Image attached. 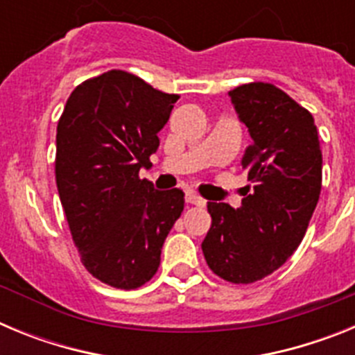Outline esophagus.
Segmentation results:
<instances>
[{
    "instance_id": "esophagus-1",
    "label": "esophagus",
    "mask_w": 355,
    "mask_h": 355,
    "mask_svg": "<svg viewBox=\"0 0 355 355\" xmlns=\"http://www.w3.org/2000/svg\"><path fill=\"white\" fill-rule=\"evenodd\" d=\"M187 202L190 205H196V206H205L206 200L196 192V190H187Z\"/></svg>"
}]
</instances>
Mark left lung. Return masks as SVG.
Returning <instances> with one entry per match:
<instances>
[{"label":"left lung","mask_w":355,"mask_h":355,"mask_svg":"<svg viewBox=\"0 0 355 355\" xmlns=\"http://www.w3.org/2000/svg\"><path fill=\"white\" fill-rule=\"evenodd\" d=\"M229 97L252 139L241 158L250 184L240 208L208 202L202 252L218 277L249 284L300 245L322 190V149L313 115L274 85H241Z\"/></svg>","instance_id":"8db88e82"}]
</instances>
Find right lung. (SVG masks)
Segmentation results:
<instances>
[{"instance_id":"obj_1","label":"right lung","mask_w":355,"mask_h":355,"mask_svg":"<svg viewBox=\"0 0 355 355\" xmlns=\"http://www.w3.org/2000/svg\"><path fill=\"white\" fill-rule=\"evenodd\" d=\"M178 99L130 72L108 71L78 85L58 121V196L85 268L110 286L146 284L183 213V190H155L139 175L153 165Z\"/></svg>"}]
</instances>
